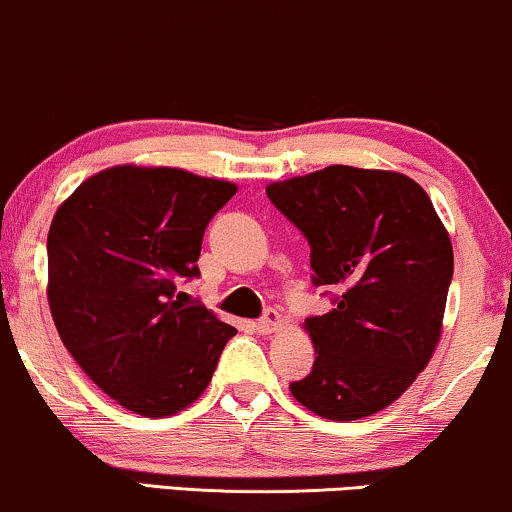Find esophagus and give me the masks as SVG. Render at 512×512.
I'll use <instances>...</instances> for the list:
<instances>
[{
  "mask_svg": "<svg viewBox=\"0 0 512 512\" xmlns=\"http://www.w3.org/2000/svg\"><path fill=\"white\" fill-rule=\"evenodd\" d=\"M281 323H283L281 314L274 312V309H269V312L264 314L262 319H257V321H255V331L260 333V335H269V333L278 331V328H281Z\"/></svg>",
  "mask_w": 512,
  "mask_h": 512,
  "instance_id": "1",
  "label": "esophagus"
}]
</instances>
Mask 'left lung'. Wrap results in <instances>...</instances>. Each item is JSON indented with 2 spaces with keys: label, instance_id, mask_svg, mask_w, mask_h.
Wrapping results in <instances>:
<instances>
[{
  "label": "left lung",
  "instance_id": "obj_1",
  "mask_svg": "<svg viewBox=\"0 0 512 512\" xmlns=\"http://www.w3.org/2000/svg\"><path fill=\"white\" fill-rule=\"evenodd\" d=\"M307 238L314 286L333 309L309 316L314 366L290 392L328 420H359L406 392L435 352L454 250L432 200L399 172L331 165L267 186Z\"/></svg>",
  "mask_w": 512,
  "mask_h": 512
}]
</instances>
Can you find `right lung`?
Instances as JSON below:
<instances>
[{"instance_id": "1", "label": "right lung", "mask_w": 512, "mask_h": 512, "mask_svg": "<svg viewBox=\"0 0 512 512\" xmlns=\"http://www.w3.org/2000/svg\"><path fill=\"white\" fill-rule=\"evenodd\" d=\"M229 181L174 167L120 165L77 186L47 238L49 307L63 345L108 397L146 418L172 416L210 385L236 328L177 283L200 276L210 219Z\"/></svg>"}]
</instances>
